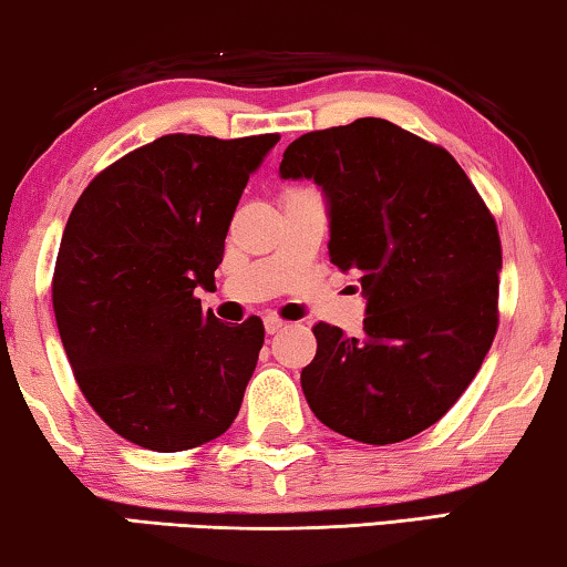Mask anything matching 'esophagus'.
Returning <instances> with one entry per match:
<instances>
[{"label":"esophagus","mask_w":567,"mask_h":567,"mask_svg":"<svg viewBox=\"0 0 567 567\" xmlns=\"http://www.w3.org/2000/svg\"><path fill=\"white\" fill-rule=\"evenodd\" d=\"M284 327H286V322H284L281 317H274V315L266 317V332H268V334H276V332H281Z\"/></svg>","instance_id":"34e87169"}]
</instances>
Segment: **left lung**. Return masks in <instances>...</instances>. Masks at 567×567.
Wrapping results in <instances>:
<instances>
[{
    "instance_id": "8db88e82",
    "label": "left lung",
    "mask_w": 567,
    "mask_h": 567,
    "mask_svg": "<svg viewBox=\"0 0 567 567\" xmlns=\"http://www.w3.org/2000/svg\"><path fill=\"white\" fill-rule=\"evenodd\" d=\"M281 176L324 188L330 260L358 270L368 297L363 338L311 327V412L365 445L414 437L463 396L496 338L494 215L445 147L381 117L297 137Z\"/></svg>"
}]
</instances>
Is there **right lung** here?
I'll use <instances>...</instances> for the list:
<instances>
[{
  "label": "right lung",
  "mask_w": 567,
  "mask_h": 567,
  "mask_svg": "<svg viewBox=\"0 0 567 567\" xmlns=\"http://www.w3.org/2000/svg\"><path fill=\"white\" fill-rule=\"evenodd\" d=\"M281 135L174 133L122 155L79 196L53 270L61 342L89 406L155 453L229 430L264 348L258 317L202 309L252 171Z\"/></svg>",
  "instance_id": "add662e5"
}]
</instances>
